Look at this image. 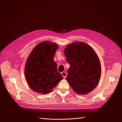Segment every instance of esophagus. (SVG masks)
Wrapping results in <instances>:
<instances>
[{"instance_id": "obj_1", "label": "esophagus", "mask_w": 122, "mask_h": 122, "mask_svg": "<svg viewBox=\"0 0 122 122\" xmlns=\"http://www.w3.org/2000/svg\"><path fill=\"white\" fill-rule=\"evenodd\" d=\"M61 74H62V75L63 76V78H64V79H65V78L66 77L67 74H66V72H62L61 73Z\"/></svg>"}]
</instances>
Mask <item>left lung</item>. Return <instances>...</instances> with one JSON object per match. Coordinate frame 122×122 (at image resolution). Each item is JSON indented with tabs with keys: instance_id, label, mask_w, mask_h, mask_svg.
Returning a JSON list of instances; mask_svg holds the SVG:
<instances>
[{
	"instance_id": "8db88e82",
	"label": "left lung",
	"mask_w": 122,
	"mask_h": 122,
	"mask_svg": "<svg viewBox=\"0 0 122 122\" xmlns=\"http://www.w3.org/2000/svg\"><path fill=\"white\" fill-rule=\"evenodd\" d=\"M70 64L66 81L73 91L82 95L92 92L98 84L101 75V66L94 49L83 42L68 44L64 50Z\"/></svg>"
}]
</instances>
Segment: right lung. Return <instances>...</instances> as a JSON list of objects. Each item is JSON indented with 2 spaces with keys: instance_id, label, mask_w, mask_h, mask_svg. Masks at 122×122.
<instances>
[{
  "instance_id": "obj_1",
  "label": "right lung",
  "mask_w": 122,
  "mask_h": 122,
  "mask_svg": "<svg viewBox=\"0 0 122 122\" xmlns=\"http://www.w3.org/2000/svg\"><path fill=\"white\" fill-rule=\"evenodd\" d=\"M58 45L49 41L38 44L29 55L25 68L26 81L38 93L48 94L63 79L54 57Z\"/></svg>"
}]
</instances>
